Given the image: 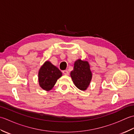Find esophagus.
Here are the masks:
<instances>
[{"instance_id": "obj_1", "label": "esophagus", "mask_w": 134, "mask_h": 134, "mask_svg": "<svg viewBox=\"0 0 134 134\" xmlns=\"http://www.w3.org/2000/svg\"><path fill=\"white\" fill-rule=\"evenodd\" d=\"M63 73L64 75H68L69 74V72L67 70H64L63 71Z\"/></svg>"}]
</instances>
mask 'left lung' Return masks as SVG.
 <instances>
[{
  "instance_id": "1",
  "label": "left lung",
  "mask_w": 134,
  "mask_h": 134,
  "mask_svg": "<svg viewBox=\"0 0 134 134\" xmlns=\"http://www.w3.org/2000/svg\"><path fill=\"white\" fill-rule=\"evenodd\" d=\"M70 75L76 87L81 90H86L92 78L89 63L81 59L76 60Z\"/></svg>"
}]
</instances>
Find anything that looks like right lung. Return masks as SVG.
I'll use <instances>...</instances> for the list:
<instances>
[{"label": "right lung", "instance_id": "right-lung-1", "mask_svg": "<svg viewBox=\"0 0 134 134\" xmlns=\"http://www.w3.org/2000/svg\"><path fill=\"white\" fill-rule=\"evenodd\" d=\"M38 75L40 86L44 90L49 91L62 76V72L49 61H47L40 69Z\"/></svg>", "mask_w": 134, "mask_h": 134}]
</instances>
